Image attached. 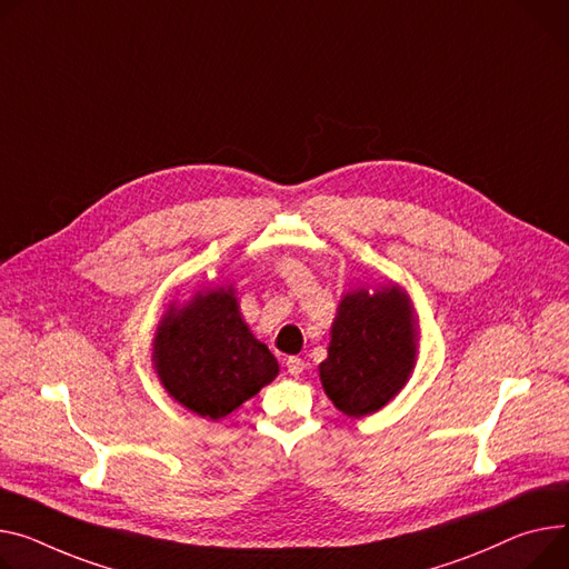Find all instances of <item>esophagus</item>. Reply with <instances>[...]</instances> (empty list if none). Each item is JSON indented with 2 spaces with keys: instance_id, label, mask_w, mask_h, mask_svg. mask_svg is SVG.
<instances>
[{
  "instance_id": "obj_1",
  "label": "esophagus",
  "mask_w": 569,
  "mask_h": 569,
  "mask_svg": "<svg viewBox=\"0 0 569 569\" xmlns=\"http://www.w3.org/2000/svg\"><path fill=\"white\" fill-rule=\"evenodd\" d=\"M284 365H287V371H289L293 378H298V376L305 371V367H308L300 358H287Z\"/></svg>"
}]
</instances>
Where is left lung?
Instances as JSON below:
<instances>
[{
	"label": "left lung",
	"instance_id": "obj_1",
	"mask_svg": "<svg viewBox=\"0 0 569 569\" xmlns=\"http://www.w3.org/2000/svg\"><path fill=\"white\" fill-rule=\"evenodd\" d=\"M319 376L328 399L348 417H365L395 399L417 362V321L410 296L389 284L348 291L332 321Z\"/></svg>",
	"mask_w": 569,
	"mask_h": 569
}]
</instances>
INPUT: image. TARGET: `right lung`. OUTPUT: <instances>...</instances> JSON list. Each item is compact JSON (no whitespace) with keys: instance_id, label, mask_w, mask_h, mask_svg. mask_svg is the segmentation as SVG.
<instances>
[{"instance_id":"obj_1","label":"right lung","mask_w":569,"mask_h":569,"mask_svg":"<svg viewBox=\"0 0 569 569\" xmlns=\"http://www.w3.org/2000/svg\"><path fill=\"white\" fill-rule=\"evenodd\" d=\"M154 371L168 395L204 419H223L269 385L280 367L254 339L232 287L196 293L163 315L154 343Z\"/></svg>"}]
</instances>
